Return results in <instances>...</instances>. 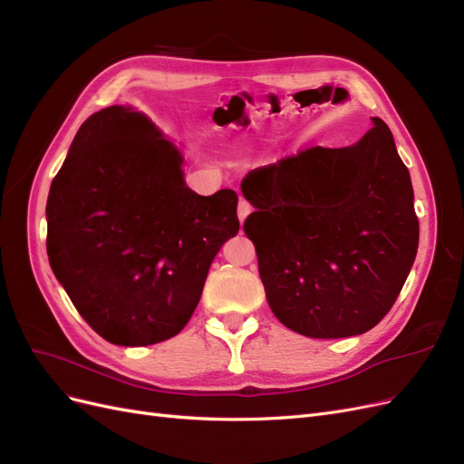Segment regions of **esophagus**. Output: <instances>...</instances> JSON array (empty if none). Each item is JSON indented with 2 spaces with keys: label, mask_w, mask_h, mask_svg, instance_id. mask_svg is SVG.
<instances>
[{
  "label": "esophagus",
  "mask_w": 464,
  "mask_h": 464,
  "mask_svg": "<svg viewBox=\"0 0 464 464\" xmlns=\"http://www.w3.org/2000/svg\"><path fill=\"white\" fill-rule=\"evenodd\" d=\"M251 213V205L249 201L246 199H240V203H237V218H240V222L246 220V217Z\"/></svg>",
  "instance_id": "34e87169"
}]
</instances>
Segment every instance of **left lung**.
I'll return each instance as SVG.
<instances>
[{
    "mask_svg": "<svg viewBox=\"0 0 464 464\" xmlns=\"http://www.w3.org/2000/svg\"><path fill=\"white\" fill-rule=\"evenodd\" d=\"M244 232L276 319L312 339L375 327L418 251L409 168L382 118L353 147H312L251 170Z\"/></svg>",
    "mask_w": 464,
    "mask_h": 464,
    "instance_id": "left-lung-1",
    "label": "left lung"
}]
</instances>
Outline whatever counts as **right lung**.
Returning a JSON list of instances; mask_svg holds the SVG:
<instances>
[{
  "label": "right lung",
  "mask_w": 464,
  "mask_h": 464,
  "mask_svg": "<svg viewBox=\"0 0 464 464\" xmlns=\"http://www.w3.org/2000/svg\"><path fill=\"white\" fill-rule=\"evenodd\" d=\"M236 205L232 189L191 191L160 131L110 106L81 125L50 186V266L104 341L162 343L188 325L210 263L240 230Z\"/></svg>",
  "instance_id": "right-lung-1"
}]
</instances>
